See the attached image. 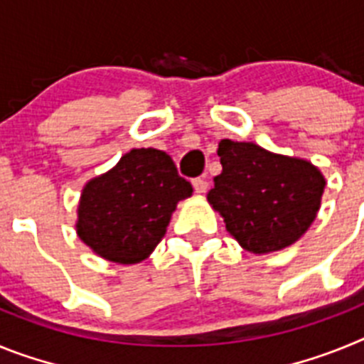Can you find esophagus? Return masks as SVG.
Here are the masks:
<instances>
[{"label":"esophagus","mask_w":364,"mask_h":364,"mask_svg":"<svg viewBox=\"0 0 364 364\" xmlns=\"http://www.w3.org/2000/svg\"><path fill=\"white\" fill-rule=\"evenodd\" d=\"M208 186H210V182H208L205 176H197V178H193V188H195V191L197 193H205Z\"/></svg>","instance_id":"1"}]
</instances>
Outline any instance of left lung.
<instances>
[{"instance_id": "obj_1", "label": "left lung", "mask_w": 364, "mask_h": 364, "mask_svg": "<svg viewBox=\"0 0 364 364\" xmlns=\"http://www.w3.org/2000/svg\"><path fill=\"white\" fill-rule=\"evenodd\" d=\"M217 153L222 173L208 200L244 250L277 252L310 228L324 191L317 167L252 142L220 140Z\"/></svg>"}]
</instances>
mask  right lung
Returning <instances> with one entry per match:
<instances>
[{
    "mask_svg": "<svg viewBox=\"0 0 364 364\" xmlns=\"http://www.w3.org/2000/svg\"><path fill=\"white\" fill-rule=\"evenodd\" d=\"M191 193L169 154L133 149L83 188L78 237L112 262H140L166 235L176 202Z\"/></svg>",
    "mask_w": 364,
    "mask_h": 364,
    "instance_id": "obj_1",
    "label": "right lung"
}]
</instances>
